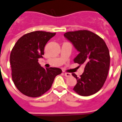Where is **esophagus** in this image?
<instances>
[{
	"instance_id": "obj_1",
	"label": "esophagus",
	"mask_w": 122,
	"mask_h": 122,
	"mask_svg": "<svg viewBox=\"0 0 122 122\" xmlns=\"http://www.w3.org/2000/svg\"><path fill=\"white\" fill-rule=\"evenodd\" d=\"M64 76L67 77H71V74H70V73H64Z\"/></svg>"
}]
</instances>
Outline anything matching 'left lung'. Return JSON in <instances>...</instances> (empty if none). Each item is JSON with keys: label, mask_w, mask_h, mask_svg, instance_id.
Returning a JSON list of instances; mask_svg holds the SVG:
<instances>
[{"label": "left lung", "mask_w": 122, "mask_h": 122, "mask_svg": "<svg viewBox=\"0 0 122 122\" xmlns=\"http://www.w3.org/2000/svg\"><path fill=\"white\" fill-rule=\"evenodd\" d=\"M64 36L79 51L74 62L85 66L80 77L72 74L77 79L73 90L83 96L97 93L103 86L109 69V51L105 42L98 35L86 30L67 32Z\"/></svg>", "instance_id": "left-lung-1"}]
</instances>
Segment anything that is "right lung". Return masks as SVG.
I'll return each mask as SVG.
<instances>
[{
	"instance_id": "add662e5",
	"label": "right lung",
	"mask_w": 122,
	"mask_h": 122,
	"mask_svg": "<svg viewBox=\"0 0 122 122\" xmlns=\"http://www.w3.org/2000/svg\"><path fill=\"white\" fill-rule=\"evenodd\" d=\"M56 33L34 31L18 39L10 54L13 81L26 96H42L51 88L55 77L61 74L57 67L43 68L38 62L43 58L45 45Z\"/></svg>"
}]
</instances>
